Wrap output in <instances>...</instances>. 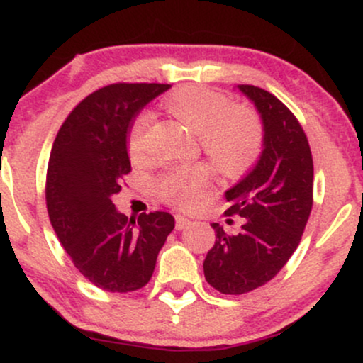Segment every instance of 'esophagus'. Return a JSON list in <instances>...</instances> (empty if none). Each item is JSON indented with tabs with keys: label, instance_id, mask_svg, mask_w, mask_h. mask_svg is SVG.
Segmentation results:
<instances>
[{
	"label": "esophagus",
	"instance_id": "esophagus-1",
	"mask_svg": "<svg viewBox=\"0 0 363 363\" xmlns=\"http://www.w3.org/2000/svg\"><path fill=\"white\" fill-rule=\"evenodd\" d=\"M189 225H191L189 218H186V216H182V215H176V228H177V230H182V228L189 227Z\"/></svg>",
	"mask_w": 363,
	"mask_h": 363
}]
</instances>
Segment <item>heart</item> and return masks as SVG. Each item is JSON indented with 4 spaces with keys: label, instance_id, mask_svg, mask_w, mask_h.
<instances>
[{
    "label": "heart",
    "instance_id": "obj_1",
    "mask_svg": "<svg viewBox=\"0 0 363 363\" xmlns=\"http://www.w3.org/2000/svg\"><path fill=\"white\" fill-rule=\"evenodd\" d=\"M165 107L198 133L203 152L223 176H242L261 157L264 147L261 118L249 107L235 106L223 91L186 85L169 95ZM152 121L153 116L147 111L133 119L126 140L131 160L140 162L147 157ZM210 186L211 172L205 164L170 169L157 179L158 196L184 210L198 206Z\"/></svg>",
    "mask_w": 363,
    "mask_h": 363
}]
</instances>
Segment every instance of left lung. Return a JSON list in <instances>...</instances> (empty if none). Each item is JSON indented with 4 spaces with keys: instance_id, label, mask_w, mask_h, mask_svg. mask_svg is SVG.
I'll use <instances>...</instances> for the list:
<instances>
[{
    "instance_id": "1",
    "label": "left lung",
    "mask_w": 363,
    "mask_h": 363,
    "mask_svg": "<svg viewBox=\"0 0 363 363\" xmlns=\"http://www.w3.org/2000/svg\"><path fill=\"white\" fill-rule=\"evenodd\" d=\"M254 102L264 128V148L256 167L225 193V215L242 216L239 234L218 223L215 245L203 262L206 281L225 295H242L268 283L301 242L312 210L314 165L297 118L273 94L239 85Z\"/></svg>"
}]
</instances>
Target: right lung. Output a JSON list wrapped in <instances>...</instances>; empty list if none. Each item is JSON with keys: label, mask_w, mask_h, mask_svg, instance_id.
<instances>
[{"label": "right lung", "mask_w": 363, "mask_h": 363, "mask_svg": "<svg viewBox=\"0 0 363 363\" xmlns=\"http://www.w3.org/2000/svg\"><path fill=\"white\" fill-rule=\"evenodd\" d=\"M169 89L164 83L102 86L69 112L54 140L45 177L49 220L78 272L102 290L128 294L147 285L174 228L167 211L128 220L112 203L131 172V121Z\"/></svg>", "instance_id": "1"}]
</instances>
